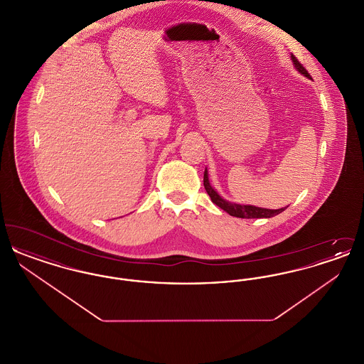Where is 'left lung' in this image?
<instances>
[{
  "mask_svg": "<svg viewBox=\"0 0 364 364\" xmlns=\"http://www.w3.org/2000/svg\"><path fill=\"white\" fill-rule=\"evenodd\" d=\"M291 58L294 61V68L299 70L301 75H304L306 77H310V73L297 61V58L294 57V54H291ZM203 186L206 188L208 196L211 198L213 203H215L218 208H223L229 215H233V217H237V218H270V217H274V215H277L279 213H282L287 208L272 210V208H257V206H250V205H237V203L228 202L225 199H223L217 193V191L210 186L208 169L205 171V174H203Z\"/></svg>",
  "mask_w": 364,
  "mask_h": 364,
  "instance_id": "1",
  "label": "left lung"
}]
</instances>
